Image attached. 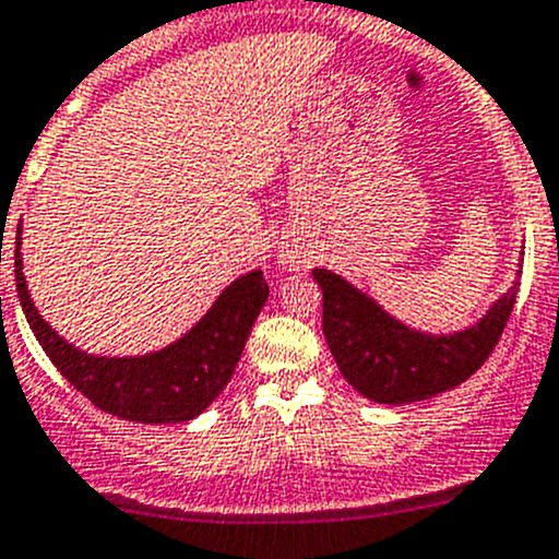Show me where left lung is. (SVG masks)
<instances>
[{
    "instance_id": "1",
    "label": "left lung",
    "mask_w": 559,
    "mask_h": 559,
    "mask_svg": "<svg viewBox=\"0 0 559 559\" xmlns=\"http://www.w3.org/2000/svg\"><path fill=\"white\" fill-rule=\"evenodd\" d=\"M521 273V270H518ZM323 289V334L342 376L376 404H412L454 390L499 345L518 298V281L479 323L454 334H420L331 270H314Z\"/></svg>"
}]
</instances>
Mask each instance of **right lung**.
Masks as SVG:
<instances>
[{
  "mask_svg": "<svg viewBox=\"0 0 559 559\" xmlns=\"http://www.w3.org/2000/svg\"><path fill=\"white\" fill-rule=\"evenodd\" d=\"M16 289L35 340L60 376L108 415L135 424H183L217 399L236 370L270 286L261 270L236 278L189 334L147 356H92L69 345L38 314L22 273L16 230Z\"/></svg>",
  "mask_w": 559,
  "mask_h": 559,
  "instance_id": "1",
  "label": "right lung"
}]
</instances>
